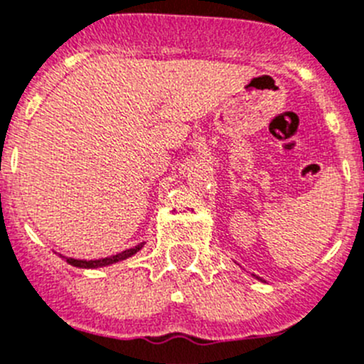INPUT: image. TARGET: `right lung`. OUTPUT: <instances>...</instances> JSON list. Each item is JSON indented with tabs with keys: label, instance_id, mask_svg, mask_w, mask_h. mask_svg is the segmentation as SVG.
<instances>
[{
	"label": "right lung",
	"instance_id": "right-lung-1",
	"mask_svg": "<svg viewBox=\"0 0 364 364\" xmlns=\"http://www.w3.org/2000/svg\"><path fill=\"white\" fill-rule=\"evenodd\" d=\"M144 243H139L137 247L134 248H128V250L121 252V254H116V255H110V257H105V259H95V261H84V259H73V257H64V255H60V257H64L65 261L69 262V264L76 266V268H103V266H109V264H114V262H119L123 261V259H128L132 257L134 254H137V252L143 248Z\"/></svg>",
	"mask_w": 364,
	"mask_h": 364
}]
</instances>
